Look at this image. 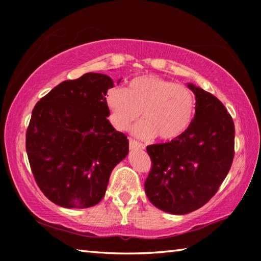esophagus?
I'll return each mask as SVG.
<instances>
[{
    "mask_svg": "<svg viewBox=\"0 0 261 261\" xmlns=\"http://www.w3.org/2000/svg\"><path fill=\"white\" fill-rule=\"evenodd\" d=\"M129 144H130V148H144V144L140 143V141H137L132 138H129Z\"/></svg>",
    "mask_w": 261,
    "mask_h": 261,
    "instance_id": "1",
    "label": "esophagus"
}]
</instances>
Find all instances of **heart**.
<instances>
[{
	"mask_svg": "<svg viewBox=\"0 0 261 261\" xmlns=\"http://www.w3.org/2000/svg\"><path fill=\"white\" fill-rule=\"evenodd\" d=\"M106 102L116 129H127L143 112L145 121L136 127V134L144 138L156 135L162 140L184 134L196 112V98L189 87L153 74L134 78L126 90L112 87Z\"/></svg>",
	"mask_w": 261,
	"mask_h": 261,
	"instance_id": "1",
	"label": "heart"
}]
</instances>
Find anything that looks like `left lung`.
<instances>
[{
    "label": "left lung",
    "mask_w": 261,
    "mask_h": 261,
    "mask_svg": "<svg viewBox=\"0 0 261 261\" xmlns=\"http://www.w3.org/2000/svg\"><path fill=\"white\" fill-rule=\"evenodd\" d=\"M196 114L184 134L146 147L152 165L145 192L159 210L188 214L211 200L226 178L235 155V125L223 103L189 84Z\"/></svg>",
    "instance_id": "left-lung-1"
}]
</instances>
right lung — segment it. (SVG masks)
<instances>
[{
    "mask_svg": "<svg viewBox=\"0 0 261 261\" xmlns=\"http://www.w3.org/2000/svg\"><path fill=\"white\" fill-rule=\"evenodd\" d=\"M113 86L107 74L88 72L62 82L34 106L26 152L38 187L56 205L98 204L115 166L127 155L126 136L107 120L106 94Z\"/></svg>",
    "mask_w": 261,
    "mask_h": 261,
    "instance_id": "1",
    "label": "right lung"
}]
</instances>
